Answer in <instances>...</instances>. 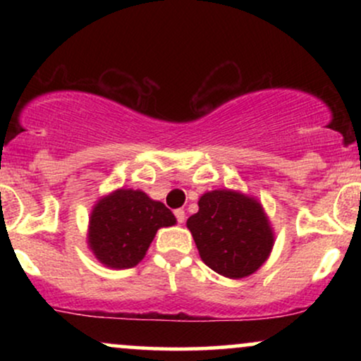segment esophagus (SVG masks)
<instances>
[{"label":"esophagus","mask_w":361,"mask_h":361,"mask_svg":"<svg viewBox=\"0 0 361 361\" xmlns=\"http://www.w3.org/2000/svg\"><path fill=\"white\" fill-rule=\"evenodd\" d=\"M175 215H176V221L180 224L185 222V210L183 209H178L175 210Z\"/></svg>","instance_id":"1"}]
</instances>
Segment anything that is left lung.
I'll use <instances>...</instances> for the list:
<instances>
[{
    "label": "left lung",
    "mask_w": 361,
    "mask_h": 361,
    "mask_svg": "<svg viewBox=\"0 0 361 361\" xmlns=\"http://www.w3.org/2000/svg\"><path fill=\"white\" fill-rule=\"evenodd\" d=\"M200 258L227 279L250 276L270 258L275 233L258 198L239 190L219 188L198 200L186 221Z\"/></svg>",
    "instance_id": "8db88e82"
}]
</instances>
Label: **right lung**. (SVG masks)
I'll return each instance as SVG.
<instances>
[{"mask_svg":"<svg viewBox=\"0 0 361 361\" xmlns=\"http://www.w3.org/2000/svg\"><path fill=\"white\" fill-rule=\"evenodd\" d=\"M175 224V215L163 202L152 200L142 190L117 188L91 209L86 243L102 264L126 270L142 261L161 227Z\"/></svg>","mask_w":361,"mask_h":361,"instance_id":"1","label":"right lung"}]
</instances>
